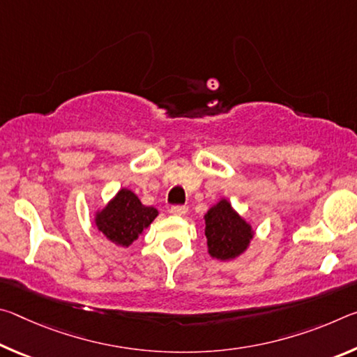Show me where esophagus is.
<instances>
[{"mask_svg":"<svg viewBox=\"0 0 357 357\" xmlns=\"http://www.w3.org/2000/svg\"><path fill=\"white\" fill-rule=\"evenodd\" d=\"M170 211H172L173 215L181 217V215L187 214V211H189V208H187V206H173Z\"/></svg>","mask_w":357,"mask_h":357,"instance_id":"34e87169","label":"esophagus"}]
</instances>
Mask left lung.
Returning <instances> with one entry per match:
<instances>
[{"label": "left lung", "mask_w": 357, "mask_h": 357, "mask_svg": "<svg viewBox=\"0 0 357 357\" xmlns=\"http://www.w3.org/2000/svg\"><path fill=\"white\" fill-rule=\"evenodd\" d=\"M203 220L208 253L219 261L239 258L255 238V229L250 222H247L227 198H220L213 204Z\"/></svg>", "instance_id": "1"}]
</instances>
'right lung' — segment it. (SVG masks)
<instances>
[{"instance_id":"obj_1","label":"right lung","mask_w":357,"mask_h":357,"mask_svg":"<svg viewBox=\"0 0 357 357\" xmlns=\"http://www.w3.org/2000/svg\"><path fill=\"white\" fill-rule=\"evenodd\" d=\"M157 215L159 211L153 206H144L135 192L123 187L105 206L96 211L94 225L112 244L129 247Z\"/></svg>"}]
</instances>
